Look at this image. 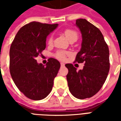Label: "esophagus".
Returning a JSON list of instances; mask_svg holds the SVG:
<instances>
[{
    "mask_svg": "<svg viewBox=\"0 0 121 121\" xmlns=\"http://www.w3.org/2000/svg\"><path fill=\"white\" fill-rule=\"evenodd\" d=\"M64 65H65V64H64V63H61V67H63V66H64Z\"/></svg>",
    "mask_w": 121,
    "mask_h": 121,
    "instance_id": "esophagus-1",
    "label": "esophagus"
}]
</instances>
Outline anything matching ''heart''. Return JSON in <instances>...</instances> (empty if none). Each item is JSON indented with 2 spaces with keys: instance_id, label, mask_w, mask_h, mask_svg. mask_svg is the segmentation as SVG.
I'll return each instance as SVG.
<instances>
[{
  "instance_id": "heart-1",
  "label": "heart",
  "mask_w": 121,
  "mask_h": 121,
  "mask_svg": "<svg viewBox=\"0 0 121 121\" xmlns=\"http://www.w3.org/2000/svg\"><path fill=\"white\" fill-rule=\"evenodd\" d=\"M64 34L65 35V37L67 38V39L70 41L71 40L74 39H77L78 38V34L75 30H73V29H66L64 31ZM53 42V37L52 35H51L49 39H48V44L51 45ZM68 52H64L62 50H59L58 52H56L55 54L56 58H58V60H65L67 58V56L68 55Z\"/></svg>"
}]
</instances>
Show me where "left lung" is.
I'll use <instances>...</instances> for the list:
<instances>
[{"label":"left lung","mask_w":121,"mask_h":121,"mask_svg":"<svg viewBox=\"0 0 121 121\" xmlns=\"http://www.w3.org/2000/svg\"><path fill=\"white\" fill-rule=\"evenodd\" d=\"M82 34V43L75 62L84 63L83 69L76 71L73 64L67 63V80L69 91L79 99L90 98L101 89L109 71V48L98 28L85 19L76 21Z\"/></svg>","instance_id":"obj_1"}]
</instances>
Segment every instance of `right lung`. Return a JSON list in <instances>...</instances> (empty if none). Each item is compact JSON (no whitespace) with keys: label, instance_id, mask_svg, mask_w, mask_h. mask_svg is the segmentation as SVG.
Listing matches in <instances>:
<instances>
[{"label":"right lung","instance_id":"right-lung-1","mask_svg":"<svg viewBox=\"0 0 121 121\" xmlns=\"http://www.w3.org/2000/svg\"><path fill=\"white\" fill-rule=\"evenodd\" d=\"M58 25L30 22L20 28L11 45L10 74L17 88L28 99L42 100L52 91L60 63L50 58L45 66L37 63L35 58L42 54L46 48L47 35Z\"/></svg>","mask_w":121,"mask_h":121}]
</instances>
